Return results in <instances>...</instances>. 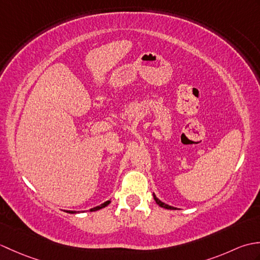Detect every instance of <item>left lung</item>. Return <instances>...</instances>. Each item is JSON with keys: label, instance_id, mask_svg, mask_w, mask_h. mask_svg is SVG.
I'll return each mask as SVG.
<instances>
[{"label": "left lung", "instance_id": "left-lung-1", "mask_svg": "<svg viewBox=\"0 0 260 260\" xmlns=\"http://www.w3.org/2000/svg\"><path fill=\"white\" fill-rule=\"evenodd\" d=\"M153 197H154V200H155V202L158 204L159 207H162V208H165V209H169V210H175L176 208H174V207H171V206H169V204H165L164 202H162V201H159L158 199L156 198V196L153 193Z\"/></svg>", "mask_w": 260, "mask_h": 260}]
</instances>
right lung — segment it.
I'll list each match as a JSON object with an SVG mask.
<instances>
[{"mask_svg":"<svg viewBox=\"0 0 260 260\" xmlns=\"http://www.w3.org/2000/svg\"><path fill=\"white\" fill-rule=\"evenodd\" d=\"M109 203H110V201H109V200H108V201H106V202H104L103 204H101V206H98V207H95V208L90 209V212H92V211H97V210H101V209H103V208H105V207H107ZM66 212H68V213H77V211H66Z\"/></svg>","mask_w":260,"mask_h":260,"instance_id":"add662e5","label":"right lung"}]
</instances>
